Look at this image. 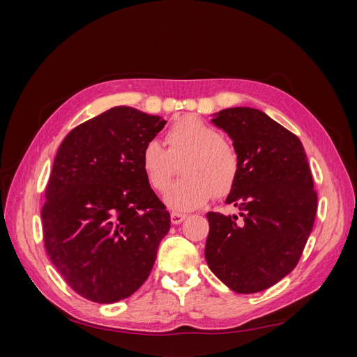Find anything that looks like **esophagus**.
Here are the masks:
<instances>
[{
  "label": "esophagus",
  "instance_id": "obj_1",
  "mask_svg": "<svg viewBox=\"0 0 357 357\" xmlns=\"http://www.w3.org/2000/svg\"><path fill=\"white\" fill-rule=\"evenodd\" d=\"M188 215L186 214H181V213H171V223L172 225H180L183 220H186Z\"/></svg>",
  "mask_w": 357,
  "mask_h": 357
}]
</instances>
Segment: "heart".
<instances>
[{"label":"heart","instance_id":"heart-1","mask_svg":"<svg viewBox=\"0 0 357 357\" xmlns=\"http://www.w3.org/2000/svg\"><path fill=\"white\" fill-rule=\"evenodd\" d=\"M168 149L149 142L142 150V169L150 188L164 192L174 176V162L181 156L183 177L172 185L165 202L177 211L195 210L213 195L223 198L234 189L240 174V155L218 128L197 116H183L165 134Z\"/></svg>","mask_w":357,"mask_h":357}]
</instances>
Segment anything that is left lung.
Instances as JSON below:
<instances>
[{
	"mask_svg": "<svg viewBox=\"0 0 357 357\" xmlns=\"http://www.w3.org/2000/svg\"><path fill=\"white\" fill-rule=\"evenodd\" d=\"M213 123L240 155V174L226 198L240 214L207 213L205 259L236 294H256L298 265L314 225L317 192L301 139L261 110L226 109Z\"/></svg>",
	"mask_w": 357,
	"mask_h": 357,
	"instance_id": "obj_1",
	"label": "left lung"
}]
</instances>
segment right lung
I'll list each match as a JSON object with an SVG mask.
<instances>
[{
  "instance_id": "add662e5",
  "label": "right lung",
  "mask_w": 357,
  "mask_h": 357,
  "mask_svg": "<svg viewBox=\"0 0 357 357\" xmlns=\"http://www.w3.org/2000/svg\"><path fill=\"white\" fill-rule=\"evenodd\" d=\"M165 123L113 107L75 126L58 149L41 208L43 238L56 271L86 299H125L152 271L171 220L139 159Z\"/></svg>"
}]
</instances>
